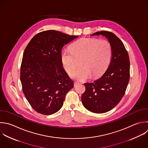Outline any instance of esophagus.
Segmentation results:
<instances>
[{"label": "esophagus", "instance_id": "1", "mask_svg": "<svg viewBox=\"0 0 148 148\" xmlns=\"http://www.w3.org/2000/svg\"><path fill=\"white\" fill-rule=\"evenodd\" d=\"M80 84V83L76 82H75V83H74V86H75V87H76V86H77V85H79V84Z\"/></svg>", "mask_w": 148, "mask_h": 148}]
</instances>
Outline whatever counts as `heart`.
<instances>
[{
	"mask_svg": "<svg viewBox=\"0 0 148 148\" xmlns=\"http://www.w3.org/2000/svg\"><path fill=\"white\" fill-rule=\"evenodd\" d=\"M71 50L61 53V62L68 72L76 69L78 61L82 60L81 68L70 74L72 78L84 81L93 76H101L108 68L112 59V50L110 43L105 40L81 38L71 46Z\"/></svg>",
	"mask_w": 148,
	"mask_h": 148,
	"instance_id": "1",
	"label": "heart"
}]
</instances>
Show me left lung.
I'll use <instances>...</instances> for the list:
<instances>
[{
	"label": "left lung",
	"instance_id": "8db88e82",
	"mask_svg": "<svg viewBox=\"0 0 148 148\" xmlns=\"http://www.w3.org/2000/svg\"><path fill=\"white\" fill-rule=\"evenodd\" d=\"M99 35L105 36L111 45V61L100 78L84 84L82 101L89 111L103 113L116 106L124 95L130 79V60L123 42L113 33L100 31L91 36Z\"/></svg>",
	"mask_w": 148,
	"mask_h": 148
}]
</instances>
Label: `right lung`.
I'll return each mask as SVG.
<instances>
[{
  "label": "right lung",
  "instance_id": "obj_1",
  "mask_svg": "<svg viewBox=\"0 0 148 148\" xmlns=\"http://www.w3.org/2000/svg\"><path fill=\"white\" fill-rule=\"evenodd\" d=\"M78 36L49 30L36 35L24 52L20 80L23 92L37 112L50 115L62 106L73 82L61 62L64 45Z\"/></svg>",
  "mask_w": 148,
  "mask_h": 148
}]
</instances>
